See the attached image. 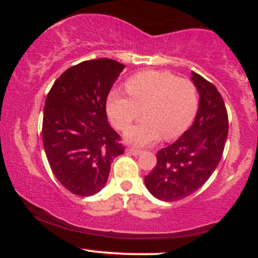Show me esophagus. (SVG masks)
Returning a JSON list of instances; mask_svg holds the SVG:
<instances>
[{
	"mask_svg": "<svg viewBox=\"0 0 258 258\" xmlns=\"http://www.w3.org/2000/svg\"><path fill=\"white\" fill-rule=\"evenodd\" d=\"M126 152H127V154H131V155H135V156L141 155V154H142V150L135 149V148H127Z\"/></svg>",
	"mask_w": 258,
	"mask_h": 258,
	"instance_id": "1",
	"label": "esophagus"
}]
</instances>
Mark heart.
Returning a JSON list of instances; mask_svg holds the SVG:
<instances>
[{"label":"heart","instance_id":"b5f03b06","mask_svg":"<svg viewBox=\"0 0 258 258\" xmlns=\"http://www.w3.org/2000/svg\"><path fill=\"white\" fill-rule=\"evenodd\" d=\"M130 96L112 91L106 111L112 125L126 130L143 112L144 119L126 132L125 139L135 146H147L177 138L191 125L199 110V93L190 80L179 79L167 70L141 72L126 81Z\"/></svg>","mask_w":258,"mask_h":258}]
</instances>
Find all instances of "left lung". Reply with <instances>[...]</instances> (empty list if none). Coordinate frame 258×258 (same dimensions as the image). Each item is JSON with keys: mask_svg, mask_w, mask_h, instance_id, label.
Segmentation results:
<instances>
[{"mask_svg": "<svg viewBox=\"0 0 258 258\" xmlns=\"http://www.w3.org/2000/svg\"><path fill=\"white\" fill-rule=\"evenodd\" d=\"M199 92V110L188 131L156 154V166L144 178L159 200L176 201L201 188L220 164L228 136L223 98L211 82L191 73Z\"/></svg>", "mask_w": 258, "mask_h": 258, "instance_id": "obj_1", "label": "left lung"}]
</instances>
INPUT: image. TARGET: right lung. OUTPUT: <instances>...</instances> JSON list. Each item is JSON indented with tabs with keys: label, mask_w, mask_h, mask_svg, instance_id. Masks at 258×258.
<instances>
[{
	"label": "right lung",
	"mask_w": 258,
	"mask_h": 258,
	"mask_svg": "<svg viewBox=\"0 0 258 258\" xmlns=\"http://www.w3.org/2000/svg\"><path fill=\"white\" fill-rule=\"evenodd\" d=\"M125 65L108 58L86 60L61 74L47 94L42 141L55 178L80 197L106 184L110 165L123 154L108 122L106 98Z\"/></svg>",
	"instance_id": "1"
}]
</instances>
